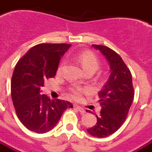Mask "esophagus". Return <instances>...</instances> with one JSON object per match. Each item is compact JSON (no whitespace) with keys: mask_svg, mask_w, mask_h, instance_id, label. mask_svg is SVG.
Returning a JSON list of instances; mask_svg holds the SVG:
<instances>
[{"mask_svg":"<svg viewBox=\"0 0 152 152\" xmlns=\"http://www.w3.org/2000/svg\"><path fill=\"white\" fill-rule=\"evenodd\" d=\"M75 107H76V109L78 110L79 112H80V113H82V114H84V112H85L84 108H83L82 107H80V106H79V105H75Z\"/></svg>","mask_w":152,"mask_h":152,"instance_id":"esophagus-1","label":"esophagus"}]
</instances>
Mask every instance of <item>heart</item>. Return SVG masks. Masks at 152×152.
Instances as JSON below:
<instances>
[{
	"label": "heart",
	"mask_w": 152,
	"mask_h": 152,
	"mask_svg": "<svg viewBox=\"0 0 152 152\" xmlns=\"http://www.w3.org/2000/svg\"><path fill=\"white\" fill-rule=\"evenodd\" d=\"M76 61L80 65L83 71L85 73H88V72L94 73L99 67V61L98 58L94 53H92L90 51H84V52L79 53L76 56ZM64 66V63L63 62L58 68V72H61L63 70ZM84 91V89L79 88V87H74L70 89L71 94L76 99H79Z\"/></svg>",
	"instance_id": "obj_1"
}]
</instances>
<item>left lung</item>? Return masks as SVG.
I'll return each instance as SVG.
<instances>
[{
  "instance_id": "8db88e82",
  "label": "left lung",
  "mask_w": 152,
  "mask_h": 152,
  "mask_svg": "<svg viewBox=\"0 0 152 152\" xmlns=\"http://www.w3.org/2000/svg\"><path fill=\"white\" fill-rule=\"evenodd\" d=\"M92 47L107 59L111 74L98 93L101 111L96 115L97 123L87 131L92 136L104 138L115 132L124 123L135 92L132 73L120 56L107 46L92 45Z\"/></svg>"
}]
</instances>
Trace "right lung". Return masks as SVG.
<instances>
[{
	"label": "right lung",
	"mask_w": 152,
	"mask_h": 152,
	"mask_svg": "<svg viewBox=\"0 0 152 152\" xmlns=\"http://www.w3.org/2000/svg\"><path fill=\"white\" fill-rule=\"evenodd\" d=\"M68 44H39L32 47L15 66L11 80V96L17 117L25 127L37 133L53 129L63 112L72 104L50 99L40 94L45 81L56 76L61 56Z\"/></svg>",
	"instance_id": "right-lung-1"
}]
</instances>
